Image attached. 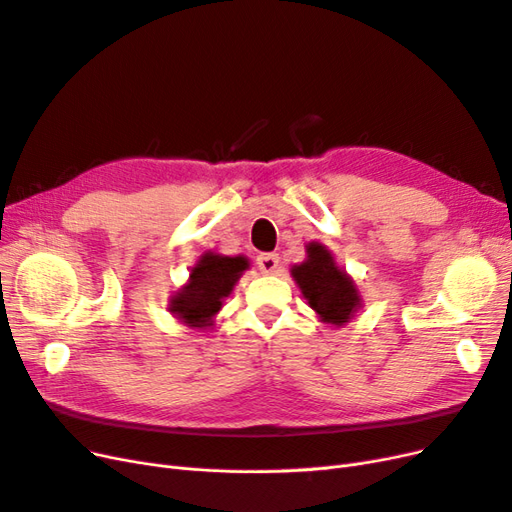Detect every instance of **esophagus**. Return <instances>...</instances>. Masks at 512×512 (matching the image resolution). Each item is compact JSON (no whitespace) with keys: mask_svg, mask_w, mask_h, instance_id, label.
<instances>
[{"mask_svg":"<svg viewBox=\"0 0 512 512\" xmlns=\"http://www.w3.org/2000/svg\"><path fill=\"white\" fill-rule=\"evenodd\" d=\"M256 265L262 273H275L277 267H280V256H277V254H260L256 258Z\"/></svg>","mask_w":512,"mask_h":512,"instance_id":"obj_1","label":"esophagus"}]
</instances>
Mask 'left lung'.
I'll return each mask as SVG.
<instances>
[{
  "label": "left lung",
  "mask_w": 512,
  "mask_h": 512,
  "mask_svg": "<svg viewBox=\"0 0 512 512\" xmlns=\"http://www.w3.org/2000/svg\"><path fill=\"white\" fill-rule=\"evenodd\" d=\"M292 277L309 307L324 322L344 324L361 305L352 280L342 269H337L331 252L320 243L307 245V260L292 269Z\"/></svg>",
  "instance_id": "obj_1"
}]
</instances>
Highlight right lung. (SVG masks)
<instances>
[{"label":"right lung","instance_id":"1","mask_svg":"<svg viewBox=\"0 0 512 512\" xmlns=\"http://www.w3.org/2000/svg\"><path fill=\"white\" fill-rule=\"evenodd\" d=\"M245 269L247 260L243 256L205 254L190 271V282L173 299L170 312L188 327H209L211 318L220 312L222 299L232 292Z\"/></svg>","mask_w":512,"mask_h":512}]
</instances>
